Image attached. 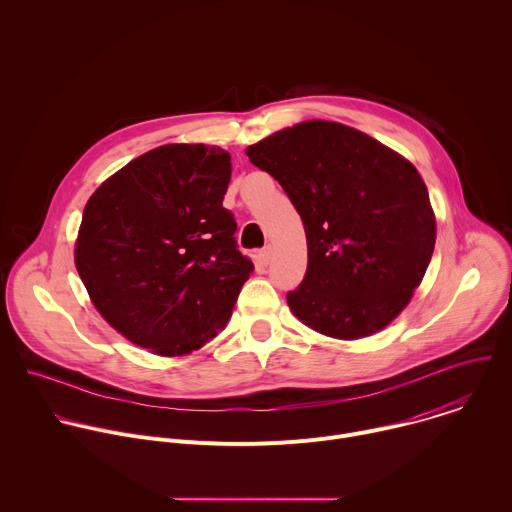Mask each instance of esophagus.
Returning a JSON list of instances; mask_svg holds the SVG:
<instances>
[{"instance_id": "34e87169", "label": "esophagus", "mask_w": 512, "mask_h": 512, "mask_svg": "<svg viewBox=\"0 0 512 512\" xmlns=\"http://www.w3.org/2000/svg\"><path fill=\"white\" fill-rule=\"evenodd\" d=\"M257 261H259L261 267H267L269 261H271V247H263V249L259 251V255H257Z\"/></svg>"}]
</instances>
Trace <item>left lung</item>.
Wrapping results in <instances>:
<instances>
[{
	"mask_svg": "<svg viewBox=\"0 0 512 512\" xmlns=\"http://www.w3.org/2000/svg\"><path fill=\"white\" fill-rule=\"evenodd\" d=\"M247 156L302 216L308 269L287 306L312 330L354 340L385 328L411 300L435 245L419 172L387 145L332 121L277 131Z\"/></svg>",
	"mask_w": 512,
	"mask_h": 512,
	"instance_id": "1",
	"label": "left lung"
}]
</instances>
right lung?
<instances>
[{
	"label": "right lung",
	"instance_id": "add662e5",
	"mask_svg": "<svg viewBox=\"0 0 512 512\" xmlns=\"http://www.w3.org/2000/svg\"><path fill=\"white\" fill-rule=\"evenodd\" d=\"M231 156L170 143L129 162L89 198L77 271L101 316L156 354L200 348L231 318L253 261L223 206Z\"/></svg>",
	"mask_w": 512,
	"mask_h": 512
}]
</instances>
